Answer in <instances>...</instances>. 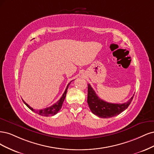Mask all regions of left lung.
<instances>
[{"mask_svg":"<svg viewBox=\"0 0 154 154\" xmlns=\"http://www.w3.org/2000/svg\"><path fill=\"white\" fill-rule=\"evenodd\" d=\"M134 95L127 102L123 103H112L103 101L99 98L95 93L90 84L88 86V100L91 112L94 115L102 118H111L118 115L119 114L125 111L130 105Z\"/></svg>","mask_w":154,"mask_h":154,"instance_id":"left-lung-1","label":"left lung"}]
</instances>
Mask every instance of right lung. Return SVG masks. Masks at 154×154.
Returning a JSON list of instances; mask_svg holds the SVG:
<instances>
[{
	"instance_id": "obj_1",
	"label": "right lung",
	"mask_w": 154,
	"mask_h": 154,
	"mask_svg": "<svg viewBox=\"0 0 154 154\" xmlns=\"http://www.w3.org/2000/svg\"><path fill=\"white\" fill-rule=\"evenodd\" d=\"M71 82L68 84L66 90H65V91H64V93L63 94V95L61 97V98L59 99V100L56 103L53 104V105L51 107L45 108V109H43L36 110V109H34L33 108H32L31 107L29 106L27 103L24 102V100H23V102L29 109H30L31 111H32L34 112H36V114H38L39 115H41V116H51L55 115L59 112V111L61 109V108L62 105H63V103L64 100V98H65L66 95V92H67V90L68 88V86L70 85V84L71 83Z\"/></svg>"
}]
</instances>
